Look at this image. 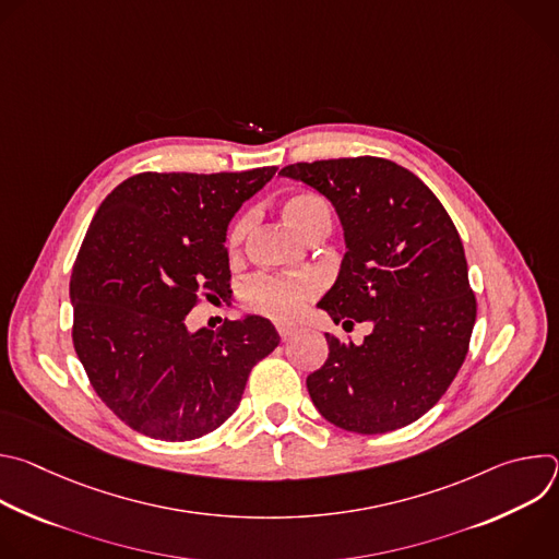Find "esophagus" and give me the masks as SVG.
Instances as JSON below:
<instances>
[{"instance_id": "1", "label": "esophagus", "mask_w": 559, "mask_h": 559, "mask_svg": "<svg viewBox=\"0 0 559 559\" xmlns=\"http://www.w3.org/2000/svg\"><path fill=\"white\" fill-rule=\"evenodd\" d=\"M276 332H278L281 341H289V338L296 334V328H294V325H285V323H278V325H276Z\"/></svg>"}]
</instances>
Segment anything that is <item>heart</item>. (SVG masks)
I'll list each match as a JSON object with an SVG mask.
<instances>
[{
  "instance_id": "heart-1",
  "label": "heart",
  "mask_w": 559,
  "mask_h": 559,
  "mask_svg": "<svg viewBox=\"0 0 559 559\" xmlns=\"http://www.w3.org/2000/svg\"><path fill=\"white\" fill-rule=\"evenodd\" d=\"M283 216L285 221L300 231L305 238L318 229L328 227L330 229V207L323 199L316 194L298 192L283 201ZM252 212H243L238 216L229 231H227V248L229 252H238L243 246L246 236L252 227ZM318 285L309 278H278V276H254L243 285V302L248 309L270 316L274 321H292L300 313L305 302L316 294Z\"/></svg>"
}]
</instances>
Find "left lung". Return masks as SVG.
I'll list each match as a JSON object with an SVG mask.
<instances>
[{
  "label": "left lung",
  "mask_w": 559,
  "mask_h": 559,
  "mask_svg": "<svg viewBox=\"0 0 559 559\" xmlns=\"http://www.w3.org/2000/svg\"><path fill=\"white\" fill-rule=\"evenodd\" d=\"M283 177L328 197L345 231V259L321 298L334 323H371L360 345L325 334L330 356L307 376L332 425L386 433L425 416L460 371L475 296L460 234L436 194L380 156L294 164Z\"/></svg>",
  "instance_id": "obj_1"
}]
</instances>
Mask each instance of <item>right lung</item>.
<instances>
[{
    "instance_id": "add662e5",
    "label": "right lung",
    "mask_w": 559,
    "mask_h": 559,
    "mask_svg": "<svg viewBox=\"0 0 559 559\" xmlns=\"http://www.w3.org/2000/svg\"><path fill=\"white\" fill-rule=\"evenodd\" d=\"M276 170L141 173L99 205L70 276L72 343L130 429L168 442L218 429L281 343L261 316L218 332L186 325L201 296L229 294L227 225Z\"/></svg>"
}]
</instances>
